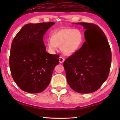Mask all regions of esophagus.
I'll return each instance as SVG.
<instances>
[{
    "instance_id": "34e87169",
    "label": "esophagus",
    "mask_w": 120,
    "mask_h": 120,
    "mask_svg": "<svg viewBox=\"0 0 120 120\" xmlns=\"http://www.w3.org/2000/svg\"><path fill=\"white\" fill-rule=\"evenodd\" d=\"M59 62L60 64H62V63L64 62V57H62V56H60L59 59Z\"/></svg>"
}]
</instances>
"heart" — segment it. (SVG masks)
Wrapping results in <instances>:
<instances>
[{
    "mask_svg": "<svg viewBox=\"0 0 120 120\" xmlns=\"http://www.w3.org/2000/svg\"><path fill=\"white\" fill-rule=\"evenodd\" d=\"M82 32L78 29L64 28L58 30L48 38V45L52 51L57 50L61 46L62 52L66 55H71L80 48L84 42Z\"/></svg>",
    "mask_w": 120,
    "mask_h": 120,
    "instance_id": "b5f03b06",
    "label": "heart"
}]
</instances>
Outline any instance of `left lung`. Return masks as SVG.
<instances>
[{
	"mask_svg": "<svg viewBox=\"0 0 120 120\" xmlns=\"http://www.w3.org/2000/svg\"><path fill=\"white\" fill-rule=\"evenodd\" d=\"M86 29L85 41L64 62L67 80L73 90L86 94L96 91L109 77L112 53L106 36L96 24L76 23Z\"/></svg>",
	"mask_w": 120,
	"mask_h": 120,
	"instance_id": "left-lung-1",
	"label": "left lung"
}]
</instances>
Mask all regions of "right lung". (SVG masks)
<instances>
[{
  "label": "right lung",
  "mask_w": 120,
  "mask_h": 120,
  "mask_svg": "<svg viewBox=\"0 0 120 120\" xmlns=\"http://www.w3.org/2000/svg\"><path fill=\"white\" fill-rule=\"evenodd\" d=\"M54 22L27 24L11 43L9 67L14 82L24 92L39 93L49 85L60 56L46 52L43 35Z\"/></svg>",
  "instance_id": "obj_1"
}]
</instances>
